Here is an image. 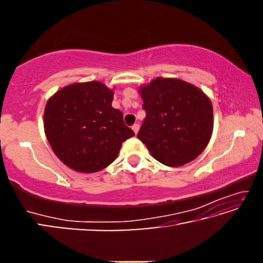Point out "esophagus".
I'll list each match as a JSON object with an SVG mask.
<instances>
[{"instance_id": "obj_1", "label": "esophagus", "mask_w": 263, "mask_h": 263, "mask_svg": "<svg viewBox=\"0 0 263 263\" xmlns=\"http://www.w3.org/2000/svg\"><path fill=\"white\" fill-rule=\"evenodd\" d=\"M139 127H140L139 124H135V125H132V130L135 131L136 135H137V133H138V131H139Z\"/></svg>"}]
</instances>
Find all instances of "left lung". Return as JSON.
<instances>
[{
	"label": "left lung",
	"mask_w": 263,
	"mask_h": 263,
	"mask_svg": "<svg viewBox=\"0 0 263 263\" xmlns=\"http://www.w3.org/2000/svg\"><path fill=\"white\" fill-rule=\"evenodd\" d=\"M146 117L137 138L152 157L169 167L193 161L210 141L211 101L197 87L179 79L158 78L140 87Z\"/></svg>",
	"instance_id": "left-lung-1"
}]
</instances>
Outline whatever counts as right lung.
<instances>
[{
    "label": "right lung",
    "mask_w": 263,
    "mask_h": 263,
    "mask_svg": "<svg viewBox=\"0 0 263 263\" xmlns=\"http://www.w3.org/2000/svg\"><path fill=\"white\" fill-rule=\"evenodd\" d=\"M114 91L99 81L73 83L47 101L44 128L53 152L66 166L95 173L115 161L123 141L135 136L112 108Z\"/></svg>",
    "instance_id": "add662e5"
}]
</instances>
